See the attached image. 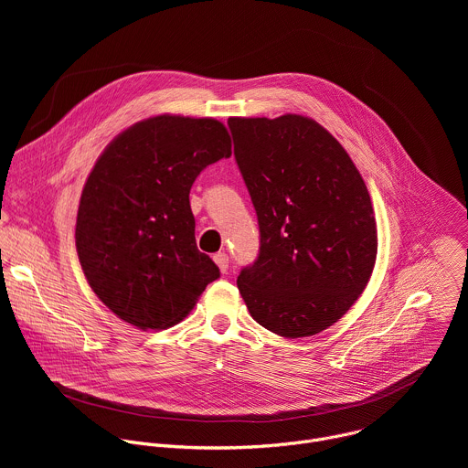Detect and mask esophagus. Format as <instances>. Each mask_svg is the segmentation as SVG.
Here are the masks:
<instances>
[{
	"label": "esophagus",
	"instance_id": "1",
	"mask_svg": "<svg viewBox=\"0 0 468 468\" xmlns=\"http://www.w3.org/2000/svg\"><path fill=\"white\" fill-rule=\"evenodd\" d=\"M215 262H217V266L220 269V272L222 274H226L228 272V269H229V257H228V253H224V251H218V253H215Z\"/></svg>",
	"mask_w": 468,
	"mask_h": 468
}]
</instances>
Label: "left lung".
I'll use <instances>...</instances> for the list:
<instances>
[{"mask_svg":"<svg viewBox=\"0 0 468 468\" xmlns=\"http://www.w3.org/2000/svg\"><path fill=\"white\" fill-rule=\"evenodd\" d=\"M228 125L261 235L239 292L253 320L276 335H316L372 276L378 229L367 185L339 141L307 116L229 118Z\"/></svg>","mask_w":468,"mask_h":468,"instance_id":"8db88e82","label":"left lung"}]
</instances>
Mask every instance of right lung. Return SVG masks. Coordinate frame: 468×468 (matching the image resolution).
<instances>
[{"mask_svg": "<svg viewBox=\"0 0 468 468\" xmlns=\"http://www.w3.org/2000/svg\"><path fill=\"white\" fill-rule=\"evenodd\" d=\"M229 155L222 122L159 114L122 131L96 161L76 248L90 289L123 322L166 329L220 276L196 246L188 194L199 172Z\"/></svg>", "mask_w": 468, "mask_h": 468, "instance_id": "1", "label": "right lung"}]
</instances>
